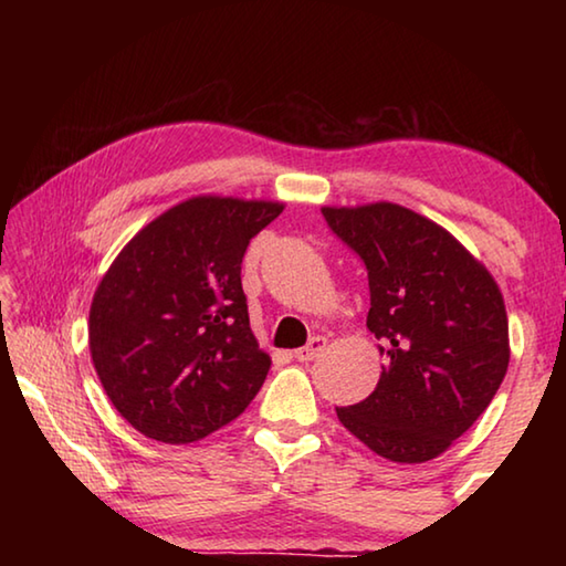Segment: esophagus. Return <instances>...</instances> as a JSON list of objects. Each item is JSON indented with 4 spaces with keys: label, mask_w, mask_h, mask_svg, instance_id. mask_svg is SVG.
I'll return each mask as SVG.
<instances>
[{
    "label": "esophagus",
    "mask_w": 566,
    "mask_h": 566,
    "mask_svg": "<svg viewBox=\"0 0 566 566\" xmlns=\"http://www.w3.org/2000/svg\"><path fill=\"white\" fill-rule=\"evenodd\" d=\"M324 347H327V339H324V337H312L310 344H306V347L294 352V359H296V361H312V359H317L319 354L324 352Z\"/></svg>",
    "instance_id": "34e87169"
}]
</instances>
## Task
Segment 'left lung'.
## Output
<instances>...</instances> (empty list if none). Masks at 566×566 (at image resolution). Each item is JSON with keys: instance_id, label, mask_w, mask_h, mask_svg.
Returning a JSON list of instances; mask_svg holds the SVG:
<instances>
[{"instance_id": "obj_1", "label": "left lung", "mask_w": 566, "mask_h": 566, "mask_svg": "<svg viewBox=\"0 0 566 566\" xmlns=\"http://www.w3.org/2000/svg\"><path fill=\"white\" fill-rule=\"evenodd\" d=\"M322 214L367 266V327L387 357L375 391L337 417L379 457L429 462L482 417L510 367L500 286L444 227L407 207Z\"/></svg>"}]
</instances>
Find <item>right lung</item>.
Returning a JSON list of instances; mask_svg holds the SVG:
<instances>
[{
	"label": "right lung",
	"mask_w": 566,
	"mask_h": 566,
	"mask_svg": "<svg viewBox=\"0 0 566 566\" xmlns=\"http://www.w3.org/2000/svg\"><path fill=\"white\" fill-rule=\"evenodd\" d=\"M282 209L191 197L139 229L102 276L90 310L92 361L137 432L197 442L262 389L272 359L249 329L242 260Z\"/></svg>",
	"instance_id": "1"
}]
</instances>
